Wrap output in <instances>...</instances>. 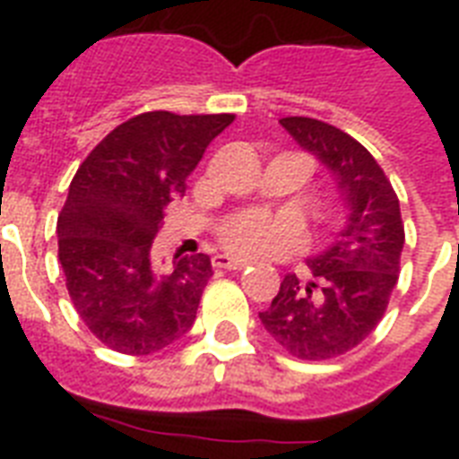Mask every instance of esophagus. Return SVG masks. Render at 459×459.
<instances>
[{
	"mask_svg": "<svg viewBox=\"0 0 459 459\" xmlns=\"http://www.w3.org/2000/svg\"><path fill=\"white\" fill-rule=\"evenodd\" d=\"M212 264H214V269H229V272H240V269H245V266H247V262H245V259L230 257V255H214Z\"/></svg>",
	"mask_w": 459,
	"mask_h": 459,
	"instance_id": "34e87169",
	"label": "esophagus"
}]
</instances>
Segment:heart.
Returning <instances> with one entry per match:
<instances>
[{
    "label": "heart",
    "instance_id": "heart-1",
    "mask_svg": "<svg viewBox=\"0 0 459 459\" xmlns=\"http://www.w3.org/2000/svg\"><path fill=\"white\" fill-rule=\"evenodd\" d=\"M219 240L226 250L240 257H269L300 243L302 229L290 216L250 209L223 221Z\"/></svg>",
    "mask_w": 459,
    "mask_h": 459
}]
</instances>
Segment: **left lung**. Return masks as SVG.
Segmentation results:
<instances>
[{
	"label": "left lung",
	"mask_w": 459,
	"mask_h": 459,
	"mask_svg": "<svg viewBox=\"0 0 459 459\" xmlns=\"http://www.w3.org/2000/svg\"><path fill=\"white\" fill-rule=\"evenodd\" d=\"M281 126L333 173L348 221L328 250L307 259L312 281L288 273L259 319L293 357L331 359L357 348L384 319L398 283L405 226L398 195L367 147L316 118L288 117Z\"/></svg>",
	"instance_id": "8db88e82"
}]
</instances>
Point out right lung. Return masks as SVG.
<instances>
[{
  "mask_svg": "<svg viewBox=\"0 0 459 459\" xmlns=\"http://www.w3.org/2000/svg\"><path fill=\"white\" fill-rule=\"evenodd\" d=\"M233 114L145 111L117 126L75 171L56 221L59 262L75 312L107 348L152 355L187 333L212 276L207 255L161 273L152 240L169 202Z\"/></svg>",
  "mask_w": 459,
  "mask_h": 459,
  "instance_id": "right-lung-1",
  "label": "right lung"
}]
</instances>
